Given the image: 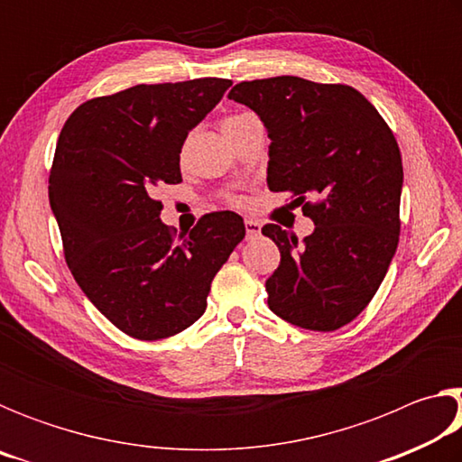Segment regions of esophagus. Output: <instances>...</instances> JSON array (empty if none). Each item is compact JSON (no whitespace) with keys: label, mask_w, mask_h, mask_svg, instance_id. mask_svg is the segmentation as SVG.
I'll return each instance as SVG.
<instances>
[{"label":"esophagus","mask_w":462,"mask_h":462,"mask_svg":"<svg viewBox=\"0 0 462 462\" xmlns=\"http://www.w3.org/2000/svg\"><path fill=\"white\" fill-rule=\"evenodd\" d=\"M245 226H246V238L248 240L259 236V234H261V224L256 220H245Z\"/></svg>","instance_id":"1"}]
</instances>
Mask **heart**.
Wrapping results in <instances>:
<instances>
[{
  "instance_id": "heart-1",
  "label": "heart",
  "mask_w": 462,
  "mask_h": 462,
  "mask_svg": "<svg viewBox=\"0 0 462 462\" xmlns=\"http://www.w3.org/2000/svg\"><path fill=\"white\" fill-rule=\"evenodd\" d=\"M253 120H256V116L254 114H250V112H238V114H230V116H226V118H222V122H220V128H222V132H224V136L228 138L232 132H236L238 128H242V126H246L248 122H253ZM232 203H240V199L238 198H232L230 199Z\"/></svg>"
}]
</instances>
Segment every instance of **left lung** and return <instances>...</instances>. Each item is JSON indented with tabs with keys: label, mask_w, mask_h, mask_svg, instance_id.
Returning a JSON list of instances; mask_svg holds the SVG:
<instances>
[{
	"label": "left lung",
	"mask_w": 462,
	"mask_h": 462,
	"mask_svg": "<svg viewBox=\"0 0 462 462\" xmlns=\"http://www.w3.org/2000/svg\"><path fill=\"white\" fill-rule=\"evenodd\" d=\"M228 97L267 126L269 189L291 193L316 224L301 242L263 226L281 253L264 285L269 308L306 330H338L369 306L400 242L403 167L393 132L342 83L269 77L234 85Z\"/></svg>",
	"instance_id": "8db88e82"
}]
</instances>
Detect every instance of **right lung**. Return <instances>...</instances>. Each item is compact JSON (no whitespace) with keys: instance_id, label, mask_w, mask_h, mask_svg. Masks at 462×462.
<instances>
[{"instance_id":"obj_1","label":"right lung","mask_w":462,"mask_h":462,"mask_svg":"<svg viewBox=\"0 0 462 462\" xmlns=\"http://www.w3.org/2000/svg\"><path fill=\"white\" fill-rule=\"evenodd\" d=\"M230 79L134 85L88 99L60 130L49 199L62 253L89 301L124 334L161 340L198 322L216 273L245 238L234 212L189 234L161 222V185L181 183L179 152Z\"/></svg>"}]
</instances>
